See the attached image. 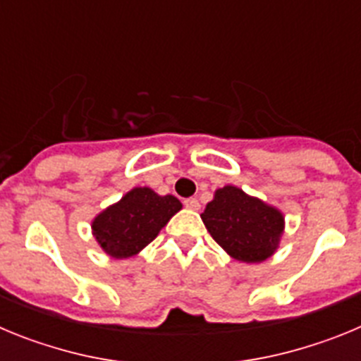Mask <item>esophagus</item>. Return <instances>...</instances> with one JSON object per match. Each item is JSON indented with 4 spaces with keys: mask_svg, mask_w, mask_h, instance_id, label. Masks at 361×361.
Returning <instances> with one entry per match:
<instances>
[{
    "mask_svg": "<svg viewBox=\"0 0 361 361\" xmlns=\"http://www.w3.org/2000/svg\"><path fill=\"white\" fill-rule=\"evenodd\" d=\"M184 206H186L188 209H193V212H197V209L200 208V202L197 199H193V197H191V199L184 200Z\"/></svg>",
    "mask_w": 361,
    "mask_h": 361,
    "instance_id": "esophagus-1",
    "label": "esophagus"
}]
</instances>
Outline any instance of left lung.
<instances>
[{"label": "left lung", "mask_w": 361, "mask_h": 361, "mask_svg": "<svg viewBox=\"0 0 361 361\" xmlns=\"http://www.w3.org/2000/svg\"><path fill=\"white\" fill-rule=\"evenodd\" d=\"M200 219L229 257L247 264L269 258L283 233L282 213L237 186L216 190Z\"/></svg>", "instance_id": "obj_1"}]
</instances>
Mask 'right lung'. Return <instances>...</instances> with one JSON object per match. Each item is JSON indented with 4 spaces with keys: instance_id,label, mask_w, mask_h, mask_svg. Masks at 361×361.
I'll use <instances>...</instances> for the list:
<instances>
[{
    "instance_id": "right-lung-1",
    "label": "right lung",
    "mask_w": 361,
    "mask_h": 361,
    "mask_svg": "<svg viewBox=\"0 0 361 361\" xmlns=\"http://www.w3.org/2000/svg\"><path fill=\"white\" fill-rule=\"evenodd\" d=\"M180 209L183 204L177 197L157 195L149 188H133L119 202L95 216L92 231L104 253L128 258L146 247Z\"/></svg>"
}]
</instances>
